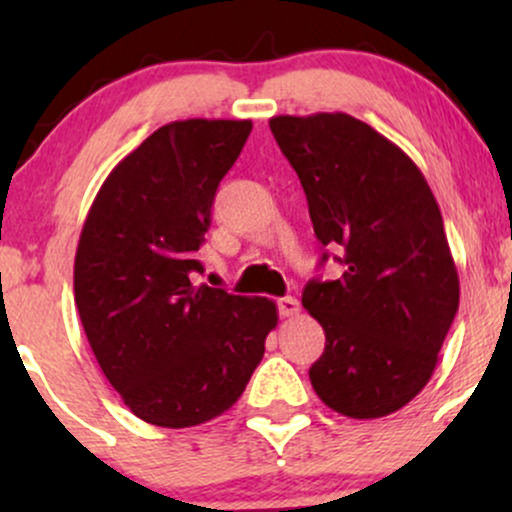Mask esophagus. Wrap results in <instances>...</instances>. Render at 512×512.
Returning a JSON list of instances; mask_svg holds the SVG:
<instances>
[{"mask_svg": "<svg viewBox=\"0 0 512 512\" xmlns=\"http://www.w3.org/2000/svg\"><path fill=\"white\" fill-rule=\"evenodd\" d=\"M279 313H281V317H296L298 313H301V303H298V298H293V296L281 298Z\"/></svg>", "mask_w": 512, "mask_h": 512, "instance_id": "34e87169", "label": "esophagus"}]
</instances>
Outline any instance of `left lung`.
<instances>
[{
    "mask_svg": "<svg viewBox=\"0 0 512 512\" xmlns=\"http://www.w3.org/2000/svg\"><path fill=\"white\" fill-rule=\"evenodd\" d=\"M269 127L317 240L342 250L344 274L303 291L325 330L310 383L339 414L380 419L424 390L460 305L438 202L416 163L356 117L279 115Z\"/></svg>",
    "mask_w": 512,
    "mask_h": 512,
    "instance_id": "8db88e82",
    "label": "left lung"
}]
</instances>
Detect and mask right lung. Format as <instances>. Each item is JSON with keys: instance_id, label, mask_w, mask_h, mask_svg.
Instances as JSON below:
<instances>
[{"instance_id": "obj_1", "label": "right lung", "mask_w": 512, "mask_h": 512, "mask_svg": "<svg viewBox=\"0 0 512 512\" xmlns=\"http://www.w3.org/2000/svg\"><path fill=\"white\" fill-rule=\"evenodd\" d=\"M250 129L202 117L158 127L110 170L81 228V325L108 383L146 424L190 428L231 409L279 322L269 298L192 281L216 187Z\"/></svg>"}]
</instances>
